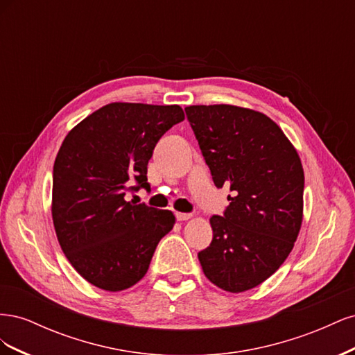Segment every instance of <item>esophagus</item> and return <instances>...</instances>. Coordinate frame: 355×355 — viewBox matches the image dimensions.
Segmentation results:
<instances>
[{
	"mask_svg": "<svg viewBox=\"0 0 355 355\" xmlns=\"http://www.w3.org/2000/svg\"><path fill=\"white\" fill-rule=\"evenodd\" d=\"M192 218L191 213H180V211H176V219L178 220H188Z\"/></svg>",
	"mask_w": 355,
	"mask_h": 355,
	"instance_id": "esophagus-1",
	"label": "esophagus"
}]
</instances>
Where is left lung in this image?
Segmentation results:
<instances>
[{"label":"left lung","mask_w":355,"mask_h":355,"mask_svg":"<svg viewBox=\"0 0 355 355\" xmlns=\"http://www.w3.org/2000/svg\"><path fill=\"white\" fill-rule=\"evenodd\" d=\"M214 185L230 206L210 218L213 240L198 253L202 272L230 293L270 278L292 252L304 218V168L270 116L234 105L185 108Z\"/></svg>","instance_id":"8db88e82"}]
</instances>
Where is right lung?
Masks as SVG:
<instances>
[{
    "label": "right lung",
    "instance_id": "obj_1",
    "mask_svg": "<svg viewBox=\"0 0 355 355\" xmlns=\"http://www.w3.org/2000/svg\"><path fill=\"white\" fill-rule=\"evenodd\" d=\"M184 120L179 105L114 102L62 142L53 167V225L67 259L90 284L121 292L141 282L173 228L170 210L127 201L125 194L149 189L154 148Z\"/></svg>",
    "mask_w": 355,
    "mask_h": 355
}]
</instances>
